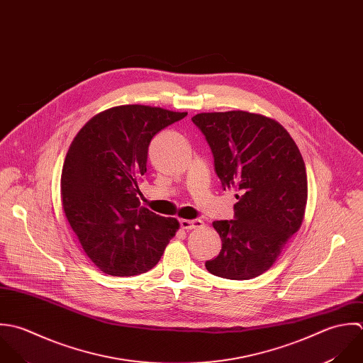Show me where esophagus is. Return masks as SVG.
I'll list each match as a JSON object with an SVG mask.
<instances>
[{
    "label": "esophagus",
    "instance_id": "esophagus-1",
    "mask_svg": "<svg viewBox=\"0 0 363 363\" xmlns=\"http://www.w3.org/2000/svg\"><path fill=\"white\" fill-rule=\"evenodd\" d=\"M180 227L183 230H196V228H203L204 223L201 220H182Z\"/></svg>",
    "mask_w": 363,
    "mask_h": 363
}]
</instances>
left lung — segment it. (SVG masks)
<instances>
[{
    "label": "left lung",
    "mask_w": 363,
    "mask_h": 363,
    "mask_svg": "<svg viewBox=\"0 0 363 363\" xmlns=\"http://www.w3.org/2000/svg\"><path fill=\"white\" fill-rule=\"evenodd\" d=\"M191 120L206 135L224 190L240 191L235 220L213 223L223 249L206 267L231 280L256 277L303 224L308 196L303 156L283 125L260 114L201 113Z\"/></svg>",
    "instance_id": "8db88e82"
}]
</instances>
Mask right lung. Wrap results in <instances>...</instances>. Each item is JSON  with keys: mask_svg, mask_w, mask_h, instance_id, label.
<instances>
[{"mask_svg": "<svg viewBox=\"0 0 363 363\" xmlns=\"http://www.w3.org/2000/svg\"><path fill=\"white\" fill-rule=\"evenodd\" d=\"M187 113L130 104L108 108L74 136L62 169L66 218L90 260L106 274L135 276L155 267L180 224L140 206L147 147Z\"/></svg>", "mask_w": 363, "mask_h": 363, "instance_id": "right-lung-1", "label": "right lung"}]
</instances>
